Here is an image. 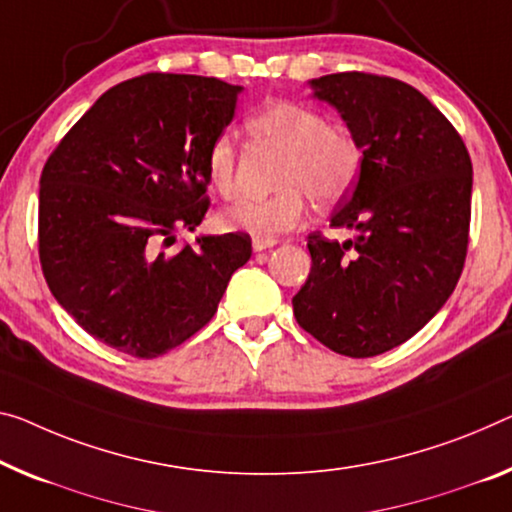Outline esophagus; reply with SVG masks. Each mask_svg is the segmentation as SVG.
I'll list each match as a JSON object with an SVG mask.
<instances>
[{
  "label": "esophagus",
  "instance_id": "34e87169",
  "mask_svg": "<svg viewBox=\"0 0 512 512\" xmlns=\"http://www.w3.org/2000/svg\"><path fill=\"white\" fill-rule=\"evenodd\" d=\"M274 245H277V240H256L254 238V251H263V249H272Z\"/></svg>",
  "mask_w": 512,
  "mask_h": 512
}]
</instances>
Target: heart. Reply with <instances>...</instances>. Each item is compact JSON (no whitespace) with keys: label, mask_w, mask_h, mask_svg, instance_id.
I'll return each instance as SVG.
<instances>
[{"label":"heart","mask_w":512,"mask_h":512,"mask_svg":"<svg viewBox=\"0 0 512 512\" xmlns=\"http://www.w3.org/2000/svg\"><path fill=\"white\" fill-rule=\"evenodd\" d=\"M247 132L254 141L283 151L274 174V187H279V192L265 199L238 201L222 210L219 224L226 231L274 240L304 222L306 196L318 206H329L341 201L359 176L361 148L355 137L329 125L316 109L295 102H272L251 116ZM206 171L219 194H235L238 148L229 135L210 141Z\"/></svg>","instance_id":"heart-1"}]
</instances>
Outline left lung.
<instances>
[{"instance_id": "left-lung-1", "label": "left lung", "mask_w": 512, "mask_h": 512, "mask_svg": "<svg viewBox=\"0 0 512 512\" xmlns=\"http://www.w3.org/2000/svg\"><path fill=\"white\" fill-rule=\"evenodd\" d=\"M359 144L357 187L334 229L309 235L311 274L293 297L304 332L345 357H375L412 338L442 309L465 267L471 157L451 121L414 86L373 73L311 82Z\"/></svg>"}]
</instances>
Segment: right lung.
I'll list each match as a JSON object with an SVG mask.
<instances>
[{
    "mask_svg": "<svg viewBox=\"0 0 512 512\" xmlns=\"http://www.w3.org/2000/svg\"><path fill=\"white\" fill-rule=\"evenodd\" d=\"M242 86L146 73L96 100L47 157L38 196V256L57 302L109 348L153 359L215 316L247 233L203 235L210 141L233 121Z\"/></svg>",
    "mask_w": 512,
    "mask_h": 512,
    "instance_id": "right-lung-1",
    "label": "right lung"
}]
</instances>
